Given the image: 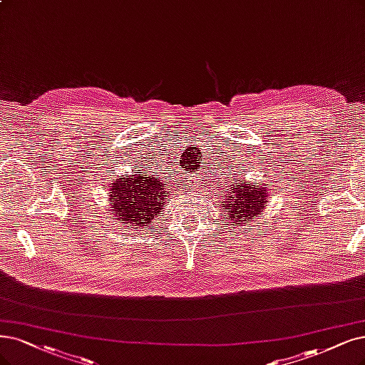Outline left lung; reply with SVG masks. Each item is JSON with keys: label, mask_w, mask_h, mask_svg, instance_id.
<instances>
[{"label": "left lung", "mask_w": 365, "mask_h": 365, "mask_svg": "<svg viewBox=\"0 0 365 365\" xmlns=\"http://www.w3.org/2000/svg\"><path fill=\"white\" fill-rule=\"evenodd\" d=\"M269 200L267 183H255L244 178V174L233 173L227 178L220 190V200L217 207L221 212L222 221L237 228L251 225V222L260 217L266 209Z\"/></svg>", "instance_id": "left-lung-1"}]
</instances>
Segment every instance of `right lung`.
<instances>
[{
  "label": "right lung",
  "instance_id": "right-lung-1",
  "mask_svg": "<svg viewBox=\"0 0 365 365\" xmlns=\"http://www.w3.org/2000/svg\"><path fill=\"white\" fill-rule=\"evenodd\" d=\"M156 171L147 167L133 170L128 175H117L108 183V206L113 220L130 228L147 230L160 217L170 201L171 185Z\"/></svg>",
  "mask_w": 365,
  "mask_h": 365
}]
</instances>
